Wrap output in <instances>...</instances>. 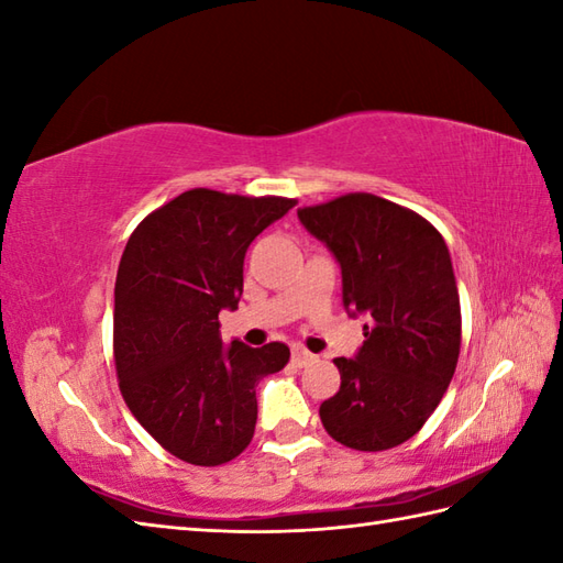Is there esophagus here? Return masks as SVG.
Instances as JSON below:
<instances>
[{"label": "esophagus", "mask_w": 563, "mask_h": 563, "mask_svg": "<svg viewBox=\"0 0 563 563\" xmlns=\"http://www.w3.org/2000/svg\"><path fill=\"white\" fill-rule=\"evenodd\" d=\"M292 363H295L297 367H305V365H309V363H314V355L309 353V351H305V349H300V345H297V349H292Z\"/></svg>", "instance_id": "obj_1"}]
</instances>
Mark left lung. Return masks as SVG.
<instances>
[{
  "mask_svg": "<svg viewBox=\"0 0 563 563\" xmlns=\"http://www.w3.org/2000/svg\"><path fill=\"white\" fill-rule=\"evenodd\" d=\"M297 218L336 256L343 307L367 314L355 357H336L341 389L319 406L345 448L379 452L413 438L450 387L460 357V292L445 239L421 214L349 194Z\"/></svg>",
  "mask_w": 563,
  "mask_h": 563,
  "instance_id": "left-lung-1",
  "label": "left lung"
}]
</instances>
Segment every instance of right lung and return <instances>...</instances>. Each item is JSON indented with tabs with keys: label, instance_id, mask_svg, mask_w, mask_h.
I'll return each instance as SVG.
<instances>
[{
	"label": "right lung",
	"instance_id": "right-lung-1",
	"mask_svg": "<svg viewBox=\"0 0 563 563\" xmlns=\"http://www.w3.org/2000/svg\"><path fill=\"white\" fill-rule=\"evenodd\" d=\"M292 198L194 188L130 234L115 275L118 387L140 426L198 466L242 454L256 428V385L290 361L285 343H222L220 312L236 309L249 244Z\"/></svg>",
	"mask_w": 563,
	"mask_h": 563
}]
</instances>
